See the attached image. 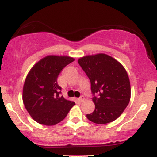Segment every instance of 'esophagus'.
I'll return each instance as SVG.
<instances>
[{
    "instance_id": "1",
    "label": "esophagus",
    "mask_w": 157,
    "mask_h": 157,
    "mask_svg": "<svg viewBox=\"0 0 157 157\" xmlns=\"http://www.w3.org/2000/svg\"><path fill=\"white\" fill-rule=\"evenodd\" d=\"M84 100H85V97H84L83 95H81L80 97H79V98H78V101L80 102H83Z\"/></svg>"
}]
</instances>
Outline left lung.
<instances>
[{
	"label": "left lung",
	"mask_w": 157,
	"mask_h": 157,
	"mask_svg": "<svg viewBox=\"0 0 157 157\" xmlns=\"http://www.w3.org/2000/svg\"><path fill=\"white\" fill-rule=\"evenodd\" d=\"M78 63L91 82L95 110L86 117L97 124L117 120L128 105L131 86L125 68L105 54L81 57Z\"/></svg>",
	"instance_id": "1"
}]
</instances>
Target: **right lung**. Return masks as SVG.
Here are the masks:
<instances>
[{
  "label": "right lung",
  "mask_w": 157,
  "mask_h": 157,
  "mask_svg": "<svg viewBox=\"0 0 157 157\" xmlns=\"http://www.w3.org/2000/svg\"><path fill=\"white\" fill-rule=\"evenodd\" d=\"M75 60L67 56H46L30 70L23 89L25 108L34 120L55 125L64 120L75 102L61 96L57 77L63 68Z\"/></svg>",
  "instance_id": "right-lung-1"
}]
</instances>
